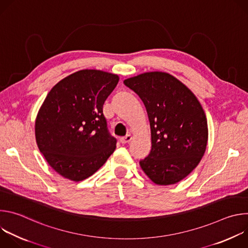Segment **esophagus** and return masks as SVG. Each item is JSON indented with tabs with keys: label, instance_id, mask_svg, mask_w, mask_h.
<instances>
[{
	"label": "esophagus",
	"instance_id": "1",
	"mask_svg": "<svg viewBox=\"0 0 248 248\" xmlns=\"http://www.w3.org/2000/svg\"><path fill=\"white\" fill-rule=\"evenodd\" d=\"M131 139H132V135L131 134H126L125 136L121 138V142L123 144H125V143H128Z\"/></svg>",
	"mask_w": 248,
	"mask_h": 248
}]
</instances>
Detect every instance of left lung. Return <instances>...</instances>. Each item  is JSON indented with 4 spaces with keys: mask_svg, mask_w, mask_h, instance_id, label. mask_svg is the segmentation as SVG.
<instances>
[{
    "mask_svg": "<svg viewBox=\"0 0 248 248\" xmlns=\"http://www.w3.org/2000/svg\"><path fill=\"white\" fill-rule=\"evenodd\" d=\"M124 83L142 100L151 128L150 154L139 162L156 185H174L199 164L207 146L208 125L201 104L182 81L162 72Z\"/></svg>",
    "mask_w": 248,
    "mask_h": 248,
    "instance_id": "1",
    "label": "left lung"
}]
</instances>
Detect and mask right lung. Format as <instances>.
I'll use <instances>...</instances> for the list:
<instances>
[{"mask_svg":"<svg viewBox=\"0 0 248 248\" xmlns=\"http://www.w3.org/2000/svg\"><path fill=\"white\" fill-rule=\"evenodd\" d=\"M119 77L82 69L59 81L48 93L35 121V137L48 164L62 176L80 182L113 154L103 105Z\"/></svg>","mask_w":248,"mask_h":248,"instance_id":"obj_1","label":"right lung"}]
</instances>
